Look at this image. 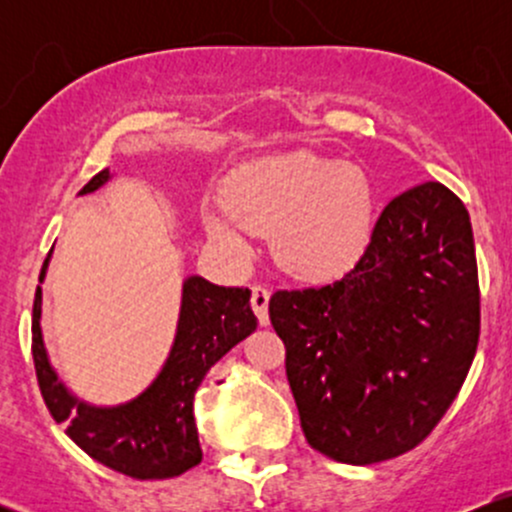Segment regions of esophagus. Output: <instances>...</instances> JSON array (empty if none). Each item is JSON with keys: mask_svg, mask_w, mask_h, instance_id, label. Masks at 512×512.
Returning a JSON list of instances; mask_svg holds the SVG:
<instances>
[{"mask_svg": "<svg viewBox=\"0 0 512 512\" xmlns=\"http://www.w3.org/2000/svg\"><path fill=\"white\" fill-rule=\"evenodd\" d=\"M252 310L262 327L269 325V289L264 286H252Z\"/></svg>", "mask_w": 512, "mask_h": 512, "instance_id": "obj_1", "label": "esophagus"}]
</instances>
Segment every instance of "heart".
I'll use <instances>...</instances> for the list:
<instances>
[{"mask_svg":"<svg viewBox=\"0 0 512 512\" xmlns=\"http://www.w3.org/2000/svg\"><path fill=\"white\" fill-rule=\"evenodd\" d=\"M211 240L248 257L272 228L274 260L303 281H330L356 267L375 231V190L368 173L308 149L240 163L226 175L221 199L199 204Z\"/></svg>","mask_w":512,"mask_h":512,"instance_id":"heart-1","label":"heart"}]
</instances>
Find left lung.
<instances>
[{"label":"left lung","instance_id":"1","mask_svg":"<svg viewBox=\"0 0 512 512\" xmlns=\"http://www.w3.org/2000/svg\"><path fill=\"white\" fill-rule=\"evenodd\" d=\"M269 317L315 450L373 464L416 448L477 354L469 211L440 182L411 187L383 209L349 274L320 289L276 291Z\"/></svg>","mask_w":512,"mask_h":512}]
</instances>
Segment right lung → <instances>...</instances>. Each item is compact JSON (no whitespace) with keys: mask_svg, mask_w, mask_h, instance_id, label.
<instances>
[{"mask_svg":"<svg viewBox=\"0 0 512 512\" xmlns=\"http://www.w3.org/2000/svg\"><path fill=\"white\" fill-rule=\"evenodd\" d=\"M113 178L108 168L79 190L91 195ZM55 248V245H52ZM52 250L40 269L48 276ZM250 289L216 286L204 276L182 279L180 313L170 351L156 378L120 404H91L72 392L52 366L43 327V289L33 301V363L52 419L93 460L132 479H170L202 462L195 421V392L204 375L233 346L257 330Z\"/></svg>","mask_w":512,"mask_h":512,"instance_id":"1","label":"right lung"}]
</instances>
